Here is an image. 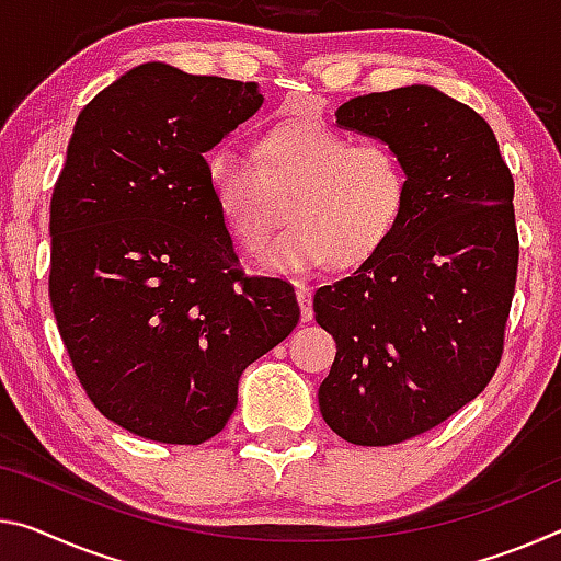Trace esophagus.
<instances>
[{
  "label": "esophagus",
  "mask_w": 561,
  "mask_h": 561,
  "mask_svg": "<svg viewBox=\"0 0 561 561\" xmlns=\"http://www.w3.org/2000/svg\"><path fill=\"white\" fill-rule=\"evenodd\" d=\"M295 291H297V301H299V309H301V319L309 322V319L314 317L312 312V287L305 282H295Z\"/></svg>",
  "instance_id": "obj_1"
}]
</instances>
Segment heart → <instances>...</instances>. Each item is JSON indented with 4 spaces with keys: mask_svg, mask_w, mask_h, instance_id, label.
Listing matches in <instances>:
<instances>
[{
    "mask_svg": "<svg viewBox=\"0 0 561 561\" xmlns=\"http://www.w3.org/2000/svg\"><path fill=\"white\" fill-rule=\"evenodd\" d=\"M254 162L229 147L207 154V184L225 225L247 252L266 249L279 272L332 264L354 270L387 247L402 221L412 176L402 152L381 139L354 141L322 122L284 119L254 139Z\"/></svg>",
    "mask_w": 561,
    "mask_h": 561,
    "instance_id": "heart-1",
    "label": "heart"
}]
</instances>
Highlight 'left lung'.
Wrapping results in <instances>:
<instances>
[{
	"instance_id": "1",
	"label": "left lung",
	"mask_w": 561,
	"mask_h": 561,
	"mask_svg": "<svg viewBox=\"0 0 561 561\" xmlns=\"http://www.w3.org/2000/svg\"><path fill=\"white\" fill-rule=\"evenodd\" d=\"M336 122L394 145L412 176L387 247L314 295L336 357L329 430L359 447L430 432L492 381L517 284L514 180L472 106L414 84L354 96Z\"/></svg>"
}]
</instances>
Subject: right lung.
Returning <instances> with one entry per match:
<instances>
[{"instance_id":"right-lung-1","label":"right lung","mask_w":561,"mask_h":561,"mask_svg":"<svg viewBox=\"0 0 561 561\" xmlns=\"http://www.w3.org/2000/svg\"><path fill=\"white\" fill-rule=\"evenodd\" d=\"M262 100L254 82L149 61L75 124L51 194L49 299L89 402L137 437H215L242 371L299 322L289 282L242 272L204 169Z\"/></svg>"}]
</instances>
